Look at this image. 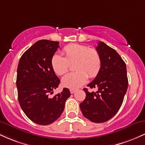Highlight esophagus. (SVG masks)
I'll return each instance as SVG.
<instances>
[{"label":"esophagus","mask_w":145,"mask_h":145,"mask_svg":"<svg viewBox=\"0 0 145 145\" xmlns=\"http://www.w3.org/2000/svg\"><path fill=\"white\" fill-rule=\"evenodd\" d=\"M75 91H76V90H75V89H70V93L71 94L74 93Z\"/></svg>","instance_id":"obj_1"}]
</instances>
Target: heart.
<instances>
[{"label": "heart", "mask_w": 145, "mask_h": 145, "mask_svg": "<svg viewBox=\"0 0 145 145\" xmlns=\"http://www.w3.org/2000/svg\"><path fill=\"white\" fill-rule=\"evenodd\" d=\"M64 56L55 54L52 58L53 70L59 76L67 73L69 64L76 63V72L69 73L62 79V85L69 89H77L87 82L88 75L96 76L101 68V60L99 52L95 48L78 44H71L63 48Z\"/></svg>", "instance_id": "heart-1"}]
</instances>
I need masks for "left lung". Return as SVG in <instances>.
Listing matches in <instances>:
<instances>
[{
    "instance_id": "obj_1",
    "label": "left lung",
    "mask_w": 145,
    "mask_h": 145,
    "mask_svg": "<svg viewBox=\"0 0 145 145\" xmlns=\"http://www.w3.org/2000/svg\"><path fill=\"white\" fill-rule=\"evenodd\" d=\"M96 50L101 60L100 70L87 86L97 88L96 92L87 89L84 100L80 104L84 117L93 123L110 120L120 109L127 91L128 80L126 64L115 50L105 43H98Z\"/></svg>"
}]
</instances>
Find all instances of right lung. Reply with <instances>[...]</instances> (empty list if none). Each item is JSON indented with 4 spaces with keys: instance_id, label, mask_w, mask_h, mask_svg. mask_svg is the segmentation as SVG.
I'll return each mask as SVG.
<instances>
[{
    "instance_id": "obj_1",
    "label": "right lung",
    "mask_w": 145,
    "mask_h": 145,
    "mask_svg": "<svg viewBox=\"0 0 145 145\" xmlns=\"http://www.w3.org/2000/svg\"><path fill=\"white\" fill-rule=\"evenodd\" d=\"M59 43L46 39L37 41L19 61L16 86L21 108L35 123L47 125L61 116L70 91L64 88L61 93L50 97L60 80L52 67V58Z\"/></svg>"
}]
</instances>
